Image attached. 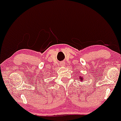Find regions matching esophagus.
I'll return each mask as SVG.
<instances>
[{"instance_id": "34e87169", "label": "esophagus", "mask_w": 121, "mask_h": 121, "mask_svg": "<svg viewBox=\"0 0 121 121\" xmlns=\"http://www.w3.org/2000/svg\"><path fill=\"white\" fill-rule=\"evenodd\" d=\"M61 66H64V62H61Z\"/></svg>"}]
</instances>
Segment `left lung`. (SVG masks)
Segmentation results:
<instances>
[{
    "label": "left lung",
    "mask_w": 121,
    "mask_h": 121,
    "mask_svg": "<svg viewBox=\"0 0 121 121\" xmlns=\"http://www.w3.org/2000/svg\"><path fill=\"white\" fill-rule=\"evenodd\" d=\"M80 80H82V81H84L83 79H82V77H80Z\"/></svg>",
    "instance_id": "1"
}]
</instances>
